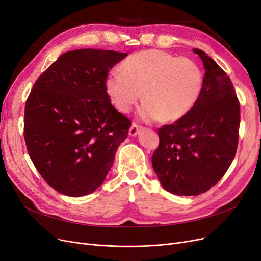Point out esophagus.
I'll use <instances>...</instances> for the list:
<instances>
[{
    "mask_svg": "<svg viewBox=\"0 0 261 261\" xmlns=\"http://www.w3.org/2000/svg\"><path fill=\"white\" fill-rule=\"evenodd\" d=\"M140 129H141V125H139L138 123H136V122H133L132 124H131V127H130V130H129V134L131 137H134V136H137V134L139 133V131H140Z\"/></svg>",
    "mask_w": 261,
    "mask_h": 261,
    "instance_id": "esophagus-1",
    "label": "esophagus"
}]
</instances>
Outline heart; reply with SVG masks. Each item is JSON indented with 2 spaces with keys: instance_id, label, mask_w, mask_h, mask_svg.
I'll list each match as a JSON object with an SVG mask.
<instances>
[{
  "instance_id": "1",
  "label": "heart",
  "mask_w": 261,
  "mask_h": 261,
  "mask_svg": "<svg viewBox=\"0 0 261 261\" xmlns=\"http://www.w3.org/2000/svg\"><path fill=\"white\" fill-rule=\"evenodd\" d=\"M122 72L113 70L105 77V90L114 105L128 113L143 96L139 110L144 120L176 121L197 103L203 84L199 65L188 58L162 50H144L127 58Z\"/></svg>"
}]
</instances>
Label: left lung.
Here are the masks:
<instances>
[{
    "label": "left lung",
    "mask_w": 261,
    "mask_h": 261,
    "mask_svg": "<svg viewBox=\"0 0 261 261\" xmlns=\"http://www.w3.org/2000/svg\"><path fill=\"white\" fill-rule=\"evenodd\" d=\"M204 65L202 90L192 110L158 130L151 158L162 187L177 196H198L225 175L239 142L240 102L227 73L195 48Z\"/></svg>",
    "instance_id": "8db88e82"
}]
</instances>
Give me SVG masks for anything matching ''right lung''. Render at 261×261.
<instances>
[{
    "label": "right lung",
    "mask_w": 261,
    "mask_h": 261,
    "mask_svg": "<svg viewBox=\"0 0 261 261\" xmlns=\"http://www.w3.org/2000/svg\"><path fill=\"white\" fill-rule=\"evenodd\" d=\"M125 53L76 49L61 55L33 85L23 136L34 167L69 197L89 195L104 181L131 121L111 103L105 77Z\"/></svg>",
    "instance_id": "add662e5"
}]
</instances>
